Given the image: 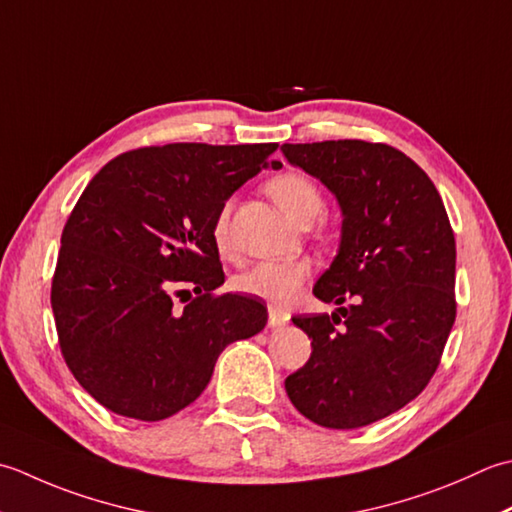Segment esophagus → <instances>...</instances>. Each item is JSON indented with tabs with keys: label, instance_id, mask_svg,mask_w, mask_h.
Here are the masks:
<instances>
[{
	"label": "esophagus",
	"instance_id": "1",
	"mask_svg": "<svg viewBox=\"0 0 512 512\" xmlns=\"http://www.w3.org/2000/svg\"><path fill=\"white\" fill-rule=\"evenodd\" d=\"M289 322V314L280 307H269V327H283Z\"/></svg>",
	"mask_w": 512,
	"mask_h": 512
}]
</instances>
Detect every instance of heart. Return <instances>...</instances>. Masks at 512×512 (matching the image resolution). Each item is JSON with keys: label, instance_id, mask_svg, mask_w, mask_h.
<instances>
[{"label": "heart", "instance_id": "obj_1", "mask_svg": "<svg viewBox=\"0 0 512 512\" xmlns=\"http://www.w3.org/2000/svg\"><path fill=\"white\" fill-rule=\"evenodd\" d=\"M267 194L291 223H314L325 210V196L320 187L302 172H283L267 183ZM214 243L221 252H229V203L221 207L214 221ZM311 274L305 258L263 260L236 276L234 285L243 294L263 298L274 305H285L294 298Z\"/></svg>", "mask_w": 512, "mask_h": 512}]
</instances>
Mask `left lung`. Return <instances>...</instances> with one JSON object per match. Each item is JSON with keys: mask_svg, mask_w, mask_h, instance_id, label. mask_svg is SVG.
<instances>
[{"mask_svg": "<svg viewBox=\"0 0 512 512\" xmlns=\"http://www.w3.org/2000/svg\"><path fill=\"white\" fill-rule=\"evenodd\" d=\"M280 150L338 198L340 247L314 296L349 300L331 316L291 318L311 338V358L285 389L307 420L360 429L417 398L440 364L457 307L453 229L433 181L387 143Z\"/></svg>", "mask_w": 512, "mask_h": 512, "instance_id": "8db88e82", "label": "left lung"}]
</instances>
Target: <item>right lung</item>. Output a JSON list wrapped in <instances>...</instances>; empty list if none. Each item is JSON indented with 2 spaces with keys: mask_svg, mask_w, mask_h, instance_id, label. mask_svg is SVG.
I'll list each match as a JSON object with an SVG mask.
<instances>
[{
  "mask_svg": "<svg viewBox=\"0 0 512 512\" xmlns=\"http://www.w3.org/2000/svg\"><path fill=\"white\" fill-rule=\"evenodd\" d=\"M278 143H168L119 154L61 234L50 305L77 382L112 413L159 422L192 404L221 351L267 325L263 302L225 283L214 221ZM197 296L176 308L174 295ZM185 302V300H183Z\"/></svg>",
  "mask_w": 512,
  "mask_h": 512,
  "instance_id": "1",
  "label": "right lung"
}]
</instances>
